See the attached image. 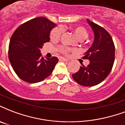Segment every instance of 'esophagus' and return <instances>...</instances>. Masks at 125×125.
<instances>
[{
    "mask_svg": "<svg viewBox=\"0 0 125 125\" xmlns=\"http://www.w3.org/2000/svg\"><path fill=\"white\" fill-rule=\"evenodd\" d=\"M59 60H60V62H68V60L67 59L63 58H59Z\"/></svg>",
    "mask_w": 125,
    "mask_h": 125,
    "instance_id": "esophagus-1",
    "label": "esophagus"
}]
</instances>
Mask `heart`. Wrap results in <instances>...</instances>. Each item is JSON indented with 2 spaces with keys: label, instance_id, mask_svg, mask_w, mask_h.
I'll list each match as a JSON object with an SVG mask.
<instances>
[{
  "label": "heart",
  "instance_id": "heart-1",
  "mask_svg": "<svg viewBox=\"0 0 125 125\" xmlns=\"http://www.w3.org/2000/svg\"><path fill=\"white\" fill-rule=\"evenodd\" d=\"M73 32L76 35V36L80 40L85 39L88 36V32L87 30L83 26H76L73 28ZM63 33V28L62 27H56L53 28L50 33V39L52 41H57L60 39V37ZM58 51L63 54H67V53L73 51V50L66 46H60L58 48Z\"/></svg>",
  "mask_w": 125,
  "mask_h": 125
}]
</instances>
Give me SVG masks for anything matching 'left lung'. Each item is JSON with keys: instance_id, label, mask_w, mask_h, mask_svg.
<instances>
[{"instance_id": "left-lung-1", "label": "left lung", "mask_w": 125, "mask_h": 125, "mask_svg": "<svg viewBox=\"0 0 125 125\" xmlns=\"http://www.w3.org/2000/svg\"><path fill=\"white\" fill-rule=\"evenodd\" d=\"M87 20L94 32L93 44L83 57L88 60L89 63L87 66H80L79 71L72 74V77L79 85L91 87L102 82L111 71L115 61V45L106 30Z\"/></svg>"}]
</instances>
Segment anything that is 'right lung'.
I'll return each instance as SVG.
<instances>
[{
  "label": "right lung",
  "instance_id": "1",
  "mask_svg": "<svg viewBox=\"0 0 125 125\" xmlns=\"http://www.w3.org/2000/svg\"><path fill=\"white\" fill-rule=\"evenodd\" d=\"M55 26V24L45 17H38L20 25L12 34L8 58L14 72L23 81L38 83L53 72L58 58L44 59L40 49L50 42L51 30Z\"/></svg>",
  "mask_w": 125,
  "mask_h": 125
}]
</instances>
